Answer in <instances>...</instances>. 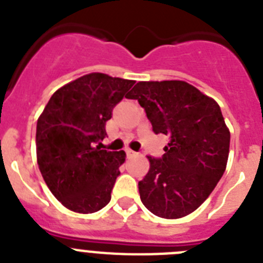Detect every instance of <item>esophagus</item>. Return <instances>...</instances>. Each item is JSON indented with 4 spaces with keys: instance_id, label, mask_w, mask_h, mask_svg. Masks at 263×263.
Returning a JSON list of instances; mask_svg holds the SVG:
<instances>
[{
    "instance_id": "1",
    "label": "esophagus",
    "mask_w": 263,
    "mask_h": 263,
    "mask_svg": "<svg viewBox=\"0 0 263 263\" xmlns=\"http://www.w3.org/2000/svg\"><path fill=\"white\" fill-rule=\"evenodd\" d=\"M125 152H126L127 158L136 157V155H137V153H136V152H133V150H132V148H126V150H125Z\"/></svg>"
}]
</instances>
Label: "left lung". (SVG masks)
Segmentation results:
<instances>
[{"label":"left lung","instance_id":"left-lung-1","mask_svg":"<svg viewBox=\"0 0 263 263\" xmlns=\"http://www.w3.org/2000/svg\"><path fill=\"white\" fill-rule=\"evenodd\" d=\"M138 100L154 133L170 137L159 159L138 183L143 205L155 216L180 218L196 211L227 168L231 133L212 97L182 80L139 81Z\"/></svg>","mask_w":263,"mask_h":263}]
</instances>
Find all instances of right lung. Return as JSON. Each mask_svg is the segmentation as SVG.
<instances>
[{"mask_svg":"<svg viewBox=\"0 0 263 263\" xmlns=\"http://www.w3.org/2000/svg\"><path fill=\"white\" fill-rule=\"evenodd\" d=\"M134 83L92 72L59 88L39 116V170L53 196L73 212H97L110 201L126 154L96 143L105 137L113 108Z\"/></svg>","mask_w":263,"mask_h":263,"instance_id":"add662e5","label":"right lung"}]
</instances>
